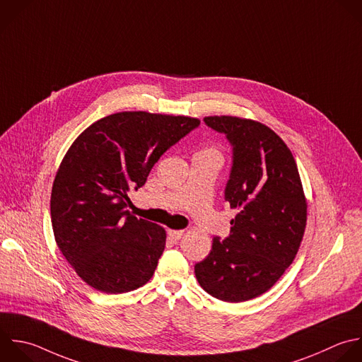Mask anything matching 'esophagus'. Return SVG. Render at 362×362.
I'll return each instance as SVG.
<instances>
[{
	"label": "esophagus",
	"mask_w": 362,
	"mask_h": 362,
	"mask_svg": "<svg viewBox=\"0 0 362 362\" xmlns=\"http://www.w3.org/2000/svg\"><path fill=\"white\" fill-rule=\"evenodd\" d=\"M167 233H168L170 239H173V240H178V239H181V236L184 235L182 230H175V229H168Z\"/></svg>",
	"instance_id": "1"
}]
</instances>
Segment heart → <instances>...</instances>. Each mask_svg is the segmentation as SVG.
<instances>
[{
	"label": "heart",
	"mask_w": 362,
	"mask_h": 362,
	"mask_svg": "<svg viewBox=\"0 0 362 362\" xmlns=\"http://www.w3.org/2000/svg\"><path fill=\"white\" fill-rule=\"evenodd\" d=\"M198 154H202V156H208V157H215V158H219L221 160V153L215 148V147H205L202 148Z\"/></svg>",
	"instance_id": "b5f03b06"
}]
</instances>
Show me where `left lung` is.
Returning <instances> with one entry per match:
<instances>
[{
	"instance_id": "obj_1",
	"label": "left lung",
	"mask_w": 362,
	"mask_h": 362,
	"mask_svg": "<svg viewBox=\"0 0 362 362\" xmlns=\"http://www.w3.org/2000/svg\"><path fill=\"white\" fill-rule=\"evenodd\" d=\"M204 122L226 134L233 164L225 199L238 209L229 236L195 264L199 286L211 296L240 303L267 291L293 263L307 222V201L294 157L267 126L235 116Z\"/></svg>"
}]
</instances>
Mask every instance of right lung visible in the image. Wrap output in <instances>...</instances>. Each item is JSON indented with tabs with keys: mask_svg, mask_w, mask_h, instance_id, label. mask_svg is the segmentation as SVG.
Wrapping results in <instances>:
<instances>
[{
	"mask_svg": "<svg viewBox=\"0 0 362 362\" xmlns=\"http://www.w3.org/2000/svg\"><path fill=\"white\" fill-rule=\"evenodd\" d=\"M199 123L120 112L95 122L66 151L52 185V229L59 250L90 287L117 294L153 277L165 229L130 214L129 192L143 187L158 158Z\"/></svg>",
	"mask_w": 362,
	"mask_h": 362,
	"instance_id": "1",
	"label": "right lung"
}]
</instances>
